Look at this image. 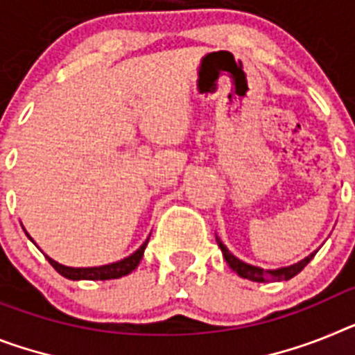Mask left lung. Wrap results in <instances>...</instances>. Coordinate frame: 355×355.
Masks as SVG:
<instances>
[{"label":"left lung","mask_w":355,"mask_h":355,"mask_svg":"<svg viewBox=\"0 0 355 355\" xmlns=\"http://www.w3.org/2000/svg\"><path fill=\"white\" fill-rule=\"evenodd\" d=\"M216 242H218L223 258H225L229 267H231V269L240 276V278L251 279V282H258V284H265V282H282V279L294 278L297 272H302V270L305 269V265L309 263L315 254V252H312L311 256H306L305 260L297 261V263L291 265V267H284V269H276V270H263L260 269V267H254V265H249L245 263V261L238 260L236 256L231 254V252L227 251V247L220 242V238H216Z\"/></svg>","instance_id":"obj_1"}]
</instances>
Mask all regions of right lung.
<instances>
[{"mask_svg":"<svg viewBox=\"0 0 355 355\" xmlns=\"http://www.w3.org/2000/svg\"><path fill=\"white\" fill-rule=\"evenodd\" d=\"M28 236V234H26ZM150 240V238H148ZM148 240L141 245V249H137L132 256H128L124 260L117 261V263H110V265H103V267H86V269H73V267H64V265L58 263V261H53L52 258L46 256V260L49 263L52 265L53 269L58 270L61 276L68 279H115V278H122V276H126L132 270L137 269V265L141 263L142 254H144V249L148 245Z\"/></svg>","mask_w":355,"mask_h":355,"instance_id":"1","label":"right lung"}]
</instances>
